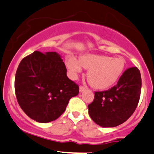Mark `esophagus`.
Masks as SVG:
<instances>
[{
	"instance_id": "esophagus-1",
	"label": "esophagus",
	"mask_w": 154,
	"mask_h": 154,
	"mask_svg": "<svg viewBox=\"0 0 154 154\" xmlns=\"http://www.w3.org/2000/svg\"><path fill=\"white\" fill-rule=\"evenodd\" d=\"M86 88H85V87L83 86H80V93H82V92L84 91H85Z\"/></svg>"
}]
</instances>
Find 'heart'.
<instances>
[{
	"label": "heart",
	"instance_id": "b5f03b06",
	"mask_svg": "<svg viewBox=\"0 0 154 154\" xmlns=\"http://www.w3.org/2000/svg\"><path fill=\"white\" fill-rule=\"evenodd\" d=\"M66 65L71 78H77L83 67L88 69L87 80L90 85L97 89H106L114 85L122 76L125 63L121 57L86 54L80 56L79 60L74 56L68 57Z\"/></svg>",
	"mask_w": 154,
	"mask_h": 154
}]
</instances>
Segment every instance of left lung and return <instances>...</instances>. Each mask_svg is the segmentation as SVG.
I'll return each mask as SVG.
<instances>
[{
    "label": "left lung",
    "mask_w": 154,
    "mask_h": 154,
    "mask_svg": "<svg viewBox=\"0 0 154 154\" xmlns=\"http://www.w3.org/2000/svg\"><path fill=\"white\" fill-rule=\"evenodd\" d=\"M142 79L137 67L127 69L115 86L95 92L88 106L92 120L103 128H113L125 122L135 111L140 97Z\"/></svg>",
    "instance_id": "1"
}]
</instances>
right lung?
I'll return each mask as SVG.
<instances>
[{"label":"right lung","mask_w":154,"mask_h":154,"mask_svg":"<svg viewBox=\"0 0 154 154\" xmlns=\"http://www.w3.org/2000/svg\"><path fill=\"white\" fill-rule=\"evenodd\" d=\"M61 56L56 51H34L22 60L15 74L19 106L31 119L47 123L62 115L69 100L79 94L69 80Z\"/></svg>","instance_id":"1"}]
</instances>
